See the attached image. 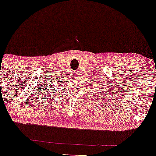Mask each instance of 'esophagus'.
Returning a JSON list of instances; mask_svg holds the SVG:
<instances>
[{
	"label": "esophagus",
	"mask_w": 156,
	"mask_h": 156,
	"mask_svg": "<svg viewBox=\"0 0 156 156\" xmlns=\"http://www.w3.org/2000/svg\"><path fill=\"white\" fill-rule=\"evenodd\" d=\"M73 76H74V75H73Z\"/></svg>",
	"instance_id": "34e87169"
}]
</instances>
